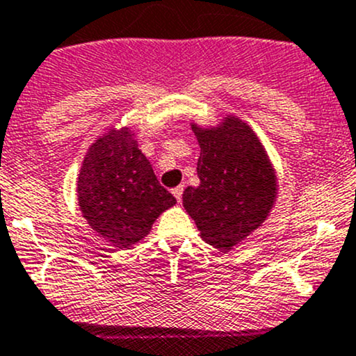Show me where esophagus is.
Masks as SVG:
<instances>
[{"mask_svg": "<svg viewBox=\"0 0 356 356\" xmlns=\"http://www.w3.org/2000/svg\"><path fill=\"white\" fill-rule=\"evenodd\" d=\"M183 190H185V186H183V185H179V186H177V188H173V195H175V198L178 200V204H181Z\"/></svg>", "mask_w": 356, "mask_h": 356, "instance_id": "obj_1", "label": "esophagus"}]
</instances>
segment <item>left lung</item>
<instances>
[{
  "instance_id": "obj_1",
  "label": "left lung",
  "mask_w": 356,
  "mask_h": 356,
  "mask_svg": "<svg viewBox=\"0 0 356 356\" xmlns=\"http://www.w3.org/2000/svg\"><path fill=\"white\" fill-rule=\"evenodd\" d=\"M200 144V185L183 192V207L202 239L231 250L265 222L277 197V177L250 125L225 117L213 129L192 125Z\"/></svg>"
}]
</instances>
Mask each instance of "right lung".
<instances>
[{
	"label": "right lung",
	"instance_id": "add662e5",
	"mask_svg": "<svg viewBox=\"0 0 356 356\" xmlns=\"http://www.w3.org/2000/svg\"><path fill=\"white\" fill-rule=\"evenodd\" d=\"M78 204L88 224L108 243H139L177 198L159 185L127 127L98 137L78 177Z\"/></svg>",
	"mask_w": 356,
	"mask_h": 356
}]
</instances>
